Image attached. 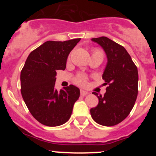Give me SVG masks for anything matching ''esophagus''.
Instances as JSON below:
<instances>
[{
	"mask_svg": "<svg viewBox=\"0 0 156 156\" xmlns=\"http://www.w3.org/2000/svg\"><path fill=\"white\" fill-rule=\"evenodd\" d=\"M80 94L82 95V96H86L87 94H88V92L85 91V90H80Z\"/></svg>",
	"mask_w": 156,
	"mask_h": 156,
	"instance_id": "34e87169",
	"label": "esophagus"
}]
</instances>
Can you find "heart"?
Returning a JSON list of instances; mask_svg holds the SVG:
<instances>
[{"instance_id":"b5f03b06","label":"heart","mask_w":156,"mask_h":156,"mask_svg":"<svg viewBox=\"0 0 156 156\" xmlns=\"http://www.w3.org/2000/svg\"><path fill=\"white\" fill-rule=\"evenodd\" d=\"M101 55L102 57H104V53L101 50H99V49H94L93 51L92 55ZM74 82L77 85H79V86L85 87L87 84V76L86 75H84V74L79 73L75 77Z\"/></svg>"}]
</instances>
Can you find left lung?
<instances>
[{"mask_svg": "<svg viewBox=\"0 0 156 156\" xmlns=\"http://www.w3.org/2000/svg\"><path fill=\"white\" fill-rule=\"evenodd\" d=\"M102 47L108 63L102 75L106 92L98 98V105L90 109L92 119L98 124L112 126L124 120L131 112L138 93V72L126 50L106 37L92 38Z\"/></svg>", "mask_w": 156, "mask_h": 156, "instance_id": "obj_1", "label": "left lung"}]
</instances>
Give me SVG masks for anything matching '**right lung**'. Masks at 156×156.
I'll return each mask as SVG.
<instances>
[{
  "label": "right lung",
  "mask_w": 156,
  "mask_h": 156,
  "mask_svg": "<svg viewBox=\"0 0 156 156\" xmlns=\"http://www.w3.org/2000/svg\"><path fill=\"white\" fill-rule=\"evenodd\" d=\"M80 38L49 41L29 55L21 71V93L32 115L41 124L58 126L71 116L80 89L73 85L55 88L56 71L66 69V60Z\"/></svg>",
  "instance_id": "1"
}]
</instances>
